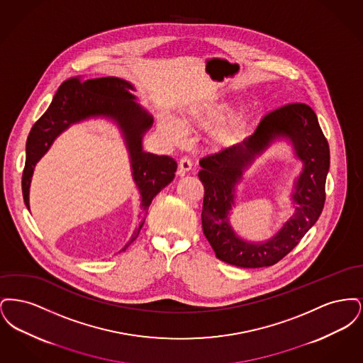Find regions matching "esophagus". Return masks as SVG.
Returning a JSON list of instances; mask_svg holds the SVG:
<instances>
[{"mask_svg": "<svg viewBox=\"0 0 363 363\" xmlns=\"http://www.w3.org/2000/svg\"><path fill=\"white\" fill-rule=\"evenodd\" d=\"M191 166H193V163H191V159L189 156L181 157L179 159V174L184 175V174L188 173L189 170H191Z\"/></svg>", "mask_w": 363, "mask_h": 363, "instance_id": "1", "label": "esophagus"}]
</instances>
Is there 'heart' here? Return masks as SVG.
<instances>
[{
	"instance_id": "b5f03b06",
	"label": "heart",
	"mask_w": 363,
	"mask_h": 363,
	"mask_svg": "<svg viewBox=\"0 0 363 363\" xmlns=\"http://www.w3.org/2000/svg\"><path fill=\"white\" fill-rule=\"evenodd\" d=\"M228 110L230 108L225 106H207V107H201V108H190L189 111H186V114L182 117L181 123L188 126V125H193L197 122L215 120V118H219L220 116H223ZM163 128L169 133V136L175 141H181L185 136L182 126L173 120L163 122Z\"/></svg>"
}]
</instances>
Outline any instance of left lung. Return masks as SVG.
Instances as JSON below:
<instances>
[{"label":"left lung","mask_w":363,"mask_h":363,"mask_svg":"<svg viewBox=\"0 0 363 363\" xmlns=\"http://www.w3.org/2000/svg\"><path fill=\"white\" fill-rule=\"evenodd\" d=\"M289 138L304 162V172L294 194L296 213L269 241L243 242L228 222L235 185L242 170L275 138ZM204 185L201 223L216 257L241 268L271 267L286 257L320 218L325 203L329 145L317 116L306 104H289L262 117L255 133L242 144L225 148L200 160Z\"/></svg>","instance_id":"obj_1"}]
</instances>
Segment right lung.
I'll list each match as a JSON object with an SVG mask.
<instances>
[{"instance_id": "1", "label": "right lung", "mask_w": 363, "mask_h": 363, "mask_svg": "<svg viewBox=\"0 0 363 363\" xmlns=\"http://www.w3.org/2000/svg\"><path fill=\"white\" fill-rule=\"evenodd\" d=\"M129 89H133V86L118 77H99L82 82L77 76L70 77L60 86L49 108L35 122L27 138V156L21 178L23 199L27 208H30L28 194L35 164L50 148L54 138L74 122L106 116L116 120L123 132L130 154L133 178L141 194V223L130 242L138 238L144 225L145 212L154 197L173 181L177 162L170 156L154 155L143 151L141 138L152 125V118L135 102V96ZM126 247L128 245L122 250Z\"/></svg>"}]
</instances>
